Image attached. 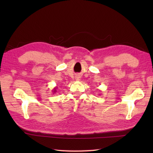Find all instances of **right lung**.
I'll use <instances>...</instances> for the list:
<instances>
[{
	"mask_svg": "<svg viewBox=\"0 0 153 153\" xmlns=\"http://www.w3.org/2000/svg\"><path fill=\"white\" fill-rule=\"evenodd\" d=\"M56 88H56V87L54 88H53V94H54V93H56Z\"/></svg>",
	"mask_w": 153,
	"mask_h": 153,
	"instance_id": "obj_1",
	"label": "right lung"
}]
</instances>
